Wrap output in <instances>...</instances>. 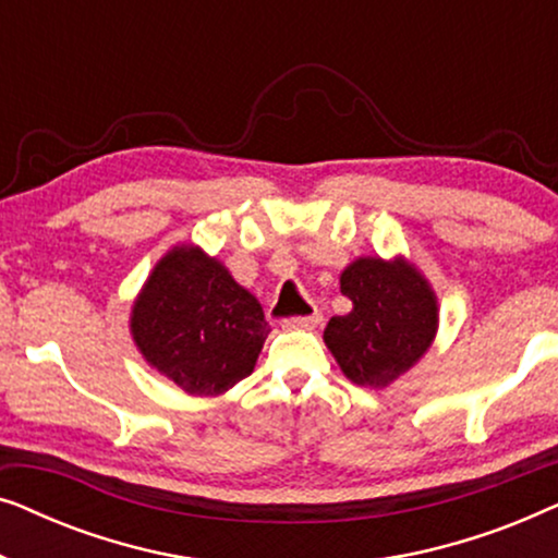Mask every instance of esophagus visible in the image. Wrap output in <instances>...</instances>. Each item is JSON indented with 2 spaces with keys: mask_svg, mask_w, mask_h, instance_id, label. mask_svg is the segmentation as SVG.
Returning a JSON list of instances; mask_svg holds the SVG:
<instances>
[{
  "mask_svg": "<svg viewBox=\"0 0 558 558\" xmlns=\"http://www.w3.org/2000/svg\"><path fill=\"white\" fill-rule=\"evenodd\" d=\"M323 323V317L317 315H307V317H289L284 319V327L287 330H315V327Z\"/></svg>",
  "mask_w": 558,
  "mask_h": 558,
  "instance_id": "esophagus-1",
  "label": "esophagus"
}]
</instances>
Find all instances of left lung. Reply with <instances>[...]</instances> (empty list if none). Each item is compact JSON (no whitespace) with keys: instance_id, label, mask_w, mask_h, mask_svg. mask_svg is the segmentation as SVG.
Wrapping results in <instances>:
<instances>
[{"instance_id":"left-lung-1","label":"left lung","mask_w":558,"mask_h":558,"mask_svg":"<svg viewBox=\"0 0 558 558\" xmlns=\"http://www.w3.org/2000/svg\"><path fill=\"white\" fill-rule=\"evenodd\" d=\"M340 292L353 310L332 317L323 340L355 386H391L437 338V294L409 258H355L340 274Z\"/></svg>"}]
</instances>
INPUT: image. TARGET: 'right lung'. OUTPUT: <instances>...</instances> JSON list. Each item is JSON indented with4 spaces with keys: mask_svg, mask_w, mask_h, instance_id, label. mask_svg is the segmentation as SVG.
<instances>
[{
    "mask_svg": "<svg viewBox=\"0 0 558 558\" xmlns=\"http://www.w3.org/2000/svg\"><path fill=\"white\" fill-rule=\"evenodd\" d=\"M136 350L190 396H220L254 373L269 323L223 262L195 243L155 264L129 315Z\"/></svg>",
    "mask_w": 558,
    "mask_h": 558,
    "instance_id": "1",
    "label": "right lung"
}]
</instances>
